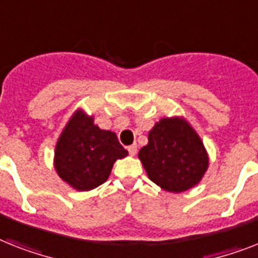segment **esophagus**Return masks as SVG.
<instances>
[{
    "label": "esophagus",
    "instance_id": "obj_1",
    "mask_svg": "<svg viewBox=\"0 0 258 258\" xmlns=\"http://www.w3.org/2000/svg\"><path fill=\"white\" fill-rule=\"evenodd\" d=\"M127 152L131 155H136L137 154V145H131V146H127Z\"/></svg>",
    "mask_w": 258,
    "mask_h": 258
}]
</instances>
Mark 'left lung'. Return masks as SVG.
Listing matches in <instances>:
<instances>
[{
  "mask_svg": "<svg viewBox=\"0 0 258 258\" xmlns=\"http://www.w3.org/2000/svg\"><path fill=\"white\" fill-rule=\"evenodd\" d=\"M138 158L150 180L170 192H183L198 184L208 167L201 137L179 117L157 122Z\"/></svg>",
  "mask_w": 258,
  "mask_h": 258,
  "instance_id": "8db88e82",
  "label": "left lung"
}]
</instances>
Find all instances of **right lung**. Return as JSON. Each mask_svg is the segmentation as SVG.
I'll return each instance as SVG.
<instances>
[{"instance_id": "obj_1", "label": "right lung", "mask_w": 258, "mask_h": 258, "mask_svg": "<svg viewBox=\"0 0 258 258\" xmlns=\"http://www.w3.org/2000/svg\"><path fill=\"white\" fill-rule=\"evenodd\" d=\"M116 133L93 124V117L82 109L68 121L55 148L57 175L78 191H89L103 184L117 159L126 157Z\"/></svg>"}]
</instances>
